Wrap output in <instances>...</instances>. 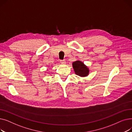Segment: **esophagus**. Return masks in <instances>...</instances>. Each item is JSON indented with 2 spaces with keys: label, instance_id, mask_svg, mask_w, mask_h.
Returning a JSON list of instances; mask_svg holds the SVG:
<instances>
[{
  "label": "esophagus",
  "instance_id": "1",
  "mask_svg": "<svg viewBox=\"0 0 132 132\" xmlns=\"http://www.w3.org/2000/svg\"><path fill=\"white\" fill-rule=\"evenodd\" d=\"M60 63L62 64H64L66 63V61L65 60H60Z\"/></svg>",
  "mask_w": 132,
  "mask_h": 132
}]
</instances>
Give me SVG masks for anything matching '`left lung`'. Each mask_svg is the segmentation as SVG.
Instances as JSON below:
<instances>
[{
  "mask_svg": "<svg viewBox=\"0 0 132 132\" xmlns=\"http://www.w3.org/2000/svg\"><path fill=\"white\" fill-rule=\"evenodd\" d=\"M73 67L75 74L81 77H85L89 74V68L80 60L73 62Z\"/></svg>",
  "mask_w": 132,
  "mask_h": 132,
  "instance_id": "1",
  "label": "left lung"
}]
</instances>
